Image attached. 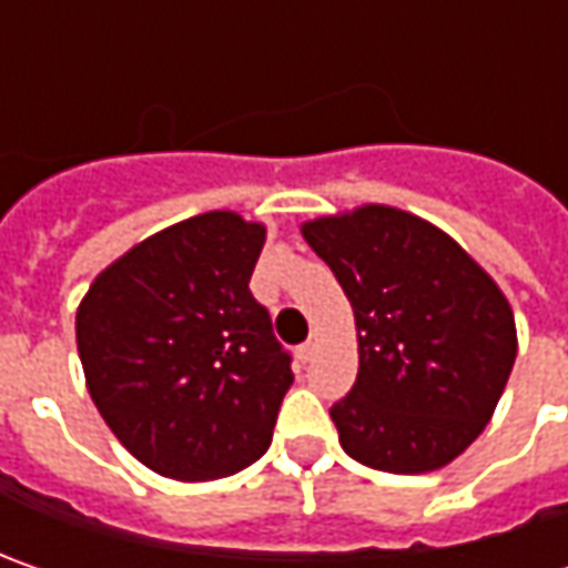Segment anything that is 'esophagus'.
<instances>
[{
  "instance_id": "34e87169",
  "label": "esophagus",
  "mask_w": 568,
  "mask_h": 568,
  "mask_svg": "<svg viewBox=\"0 0 568 568\" xmlns=\"http://www.w3.org/2000/svg\"><path fill=\"white\" fill-rule=\"evenodd\" d=\"M296 357H300L303 363L313 361V357H316V341L310 338L306 344H300V347H296Z\"/></svg>"
}]
</instances>
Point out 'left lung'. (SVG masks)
Masks as SVG:
<instances>
[{
	"label": "left lung",
	"mask_w": 568,
	"mask_h": 568,
	"mask_svg": "<svg viewBox=\"0 0 568 568\" xmlns=\"http://www.w3.org/2000/svg\"><path fill=\"white\" fill-rule=\"evenodd\" d=\"M303 236L357 318V382L332 404L344 452L388 474L458 458L513 373L509 300L448 233L398 207L316 217Z\"/></svg>",
	"instance_id": "1"
}]
</instances>
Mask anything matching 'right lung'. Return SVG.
Instances as JSON below:
<instances>
[{
  "label": "right lung",
  "mask_w": 568,
  "mask_h": 568,
  "mask_svg": "<svg viewBox=\"0 0 568 568\" xmlns=\"http://www.w3.org/2000/svg\"><path fill=\"white\" fill-rule=\"evenodd\" d=\"M262 246V224L207 211L132 246L78 306L100 417L164 477H227L272 446L294 373L250 291Z\"/></svg>",
  "instance_id": "add662e5"
}]
</instances>
